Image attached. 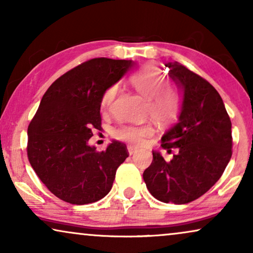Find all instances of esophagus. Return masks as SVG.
<instances>
[{"label": "esophagus", "mask_w": 253, "mask_h": 253, "mask_svg": "<svg viewBox=\"0 0 253 253\" xmlns=\"http://www.w3.org/2000/svg\"><path fill=\"white\" fill-rule=\"evenodd\" d=\"M127 152H129L130 155H133L138 152V148L134 147V146H131V145H130V146H127Z\"/></svg>", "instance_id": "34e87169"}]
</instances>
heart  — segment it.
Segmentation results:
<instances>
[{"label":"heart","instance_id":"1","mask_svg":"<svg viewBox=\"0 0 253 253\" xmlns=\"http://www.w3.org/2000/svg\"><path fill=\"white\" fill-rule=\"evenodd\" d=\"M131 84L146 100V112L155 122L169 123L174 121L179 112V96L168 86L167 79L154 65H146L131 77ZM119 93V86L114 85L102 96V109H108ZM153 130L150 126H122L115 131L117 139L130 144L140 145L150 137Z\"/></svg>","mask_w":253,"mask_h":253}]
</instances>
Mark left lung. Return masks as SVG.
Instances as JSON below:
<instances>
[{
	"mask_svg": "<svg viewBox=\"0 0 253 253\" xmlns=\"http://www.w3.org/2000/svg\"><path fill=\"white\" fill-rule=\"evenodd\" d=\"M168 76L182 95L177 123L162 136L161 147L177 153L170 161L153 151L143 177L148 191L162 203L193 202L209 191L231 158V122L215 88L178 62H168Z\"/></svg>",
	"mask_w": 253,
	"mask_h": 253,
	"instance_id": "1",
	"label": "left lung"
}]
</instances>
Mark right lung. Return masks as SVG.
<instances>
[{
	"label": "right lung",
	"mask_w": 253,
	"mask_h": 253,
	"mask_svg": "<svg viewBox=\"0 0 253 253\" xmlns=\"http://www.w3.org/2000/svg\"><path fill=\"white\" fill-rule=\"evenodd\" d=\"M134 64L93 58L61 76L43 94L27 129V155L38 177L57 198L85 205L112 190L116 169L129 157L126 146L113 140L98 152L88 140L101 129L105 92Z\"/></svg>",
	"instance_id": "right-lung-1"
}]
</instances>
